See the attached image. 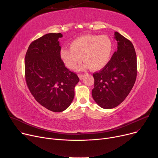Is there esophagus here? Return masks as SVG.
Instances as JSON below:
<instances>
[{
	"mask_svg": "<svg viewBox=\"0 0 158 158\" xmlns=\"http://www.w3.org/2000/svg\"><path fill=\"white\" fill-rule=\"evenodd\" d=\"M78 76H79V77L80 79V80H82V79L84 78V75L83 74H79Z\"/></svg>",
	"mask_w": 158,
	"mask_h": 158,
	"instance_id": "34e87169",
	"label": "esophagus"
}]
</instances>
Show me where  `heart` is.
I'll list each match as a JSON object with an SVG mask.
<instances>
[{"label":"heart","instance_id":"heart-1","mask_svg":"<svg viewBox=\"0 0 158 158\" xmlns=\"http://www.w3.org/2000/svg\"><path fill=\"white\" fill-rule=\"evenodd\" d=\"M113 51V42L106 35H88L73 40L70 48H63L60 56L68 68L73 69L81 61L85 63L79 70L88 68L92 70H101L109 62Z\"/></svg>","mask_w":158,"mask_h":158}]
</instances>
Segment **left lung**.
I'll list each match as a JSON object with an SVG mask.
<instances>
[{
  "label": "left lung",
  "instance_id": "1",
  "mask_svg": "<svg viewBox=\"0 0 158 158\" xmlns=\"http://www.w3.org/2000/svg\"><path fill=\"white\" fill-rule=\"evenodd\" d=\"M117 51L99 72L93 74L92 97L104 109H112L121 104L133 87L137 76V60L131 41L114 32Z\"/></svg>",
  "mask_w": 158,
  "mask_h": 158
}]
</instances>
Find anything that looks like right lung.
<instances>
[{
	"instance_id": "add662e5",
	"label": "right lung",
	"mask_w": 158,
	"mask_h": 158,
	"mask_svg": "<svg viewBox=\"0 0 158 158\" xmlns=\"http://www.w3.org/2000/svg\"><path fill=\"white\" fill-rule=\"evenodd\" d=\"M61 33H48L30 44L25 57V76L31 94L41 106L53 112L67 109L79 81L61 60L58 40Z\"/></svg>"
}]
</instances>
